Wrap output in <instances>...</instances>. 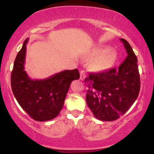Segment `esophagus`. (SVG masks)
Returning a JSON list of instances; mask_svg holds the SVG:
<instances>
[{"label":"esophagus","mask_w":154,"mask_h":154,"mask_svg":"<svg viewBox=\"0 0 154 154\" xmlns=\"http://www.w3.org/2000/svg\"><path fill=\"white\" fill-rule=\"evenodd\" d=\"M85 72L84 71V70H82V71H80V79L81 80H84L85 79Z\"/></svg>","instance_id":"34e87169"}]
</instances>
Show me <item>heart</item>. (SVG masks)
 <instances>
[{"label": "heart", "mask_w": 154, "mask_h": 154, "mask_svg": "<svg viewBox=\"0 0 154 154\" xmlns=\"http://www.w3.org/2000/svg\"><path fill=\"white\" fill-rule=\"evenodd\" d=\"M91 59H94L91 62V68L97 72L107 69L114 63L116 58V52L106 45H98L91 51L88 54Z\"/></svg>", "instance_id": "obj_1"}]
</instances>
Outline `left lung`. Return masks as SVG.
Masks as SVG:
<instances>
[{"label":"left lung","instance_id":"8db88e82","mask_svg":"<svg viewBox=\"0 0 154 154\" xmlns=\"http://www.w3.org/2000/svg\"><path fill=\"white\" fill-rule=\"evenodd\" d=\"M128 56L117 69L100 73H91L84 82L88 85L87 105L96 119L114 121L132 106L138 96L140 82L137 59L125 39Z\"/></svg>","mask_w":154,"mask_h":154}]
</instances>
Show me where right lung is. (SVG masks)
<instances>
[{
  "instance_id": "add662e5",
  "label": "right lung",
  "mask_w": 154,
  "mask_h": 154,
  "mask_svg": "<svg viewBox=\"0 0 154 154\" xmlns=\"http://www.w3.org/2000/svg\"><path fill=\"white\" fill-rule=\"evenodd\" d=\"M28 40H24L14 63L11 77L12 92L20 106L33 119L48 121L59 115L70 84L79 78V73L75 69L60 72L44 79H32L24 70Z\"/></svg>"
}]
</instances>
